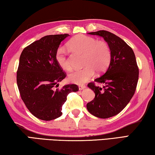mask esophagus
<instances>
[{
    "instance_id": "34e87169",
    "label": "esophagus",
    "mask_w": 155,
    "mask_h": 155,
    "mask_svg": "<svg viewBox=\"0 0 155 155\" xmlns=\"http://www.w3.org/2000/svg\"><path fill=\"white\" fill-rule=\"evenodd\" d=\"M85 88V85H78V89H79V90H82Z\"/></svg>"
}]
</instances>
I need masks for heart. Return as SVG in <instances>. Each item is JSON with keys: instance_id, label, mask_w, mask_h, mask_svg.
Returning <instances> with one entry per match:
<instances>
[{"instance_id": "1", "label": "heart", "mask_w": 155, "mask_h": 155, "mask_svg": "<svg viewBox=\"0 0 155 155\" xmlns=\"http://www.w3.org/2000/svg\"><path fill=\"white\" fill-rule=\"evenodd\" d=\"M68 46L84 54L83 65L85 67L74 70L69 75V80L72 83L78 85L86 83L93 77L95 71L98 73L104 72L111 62V48L105 41L78 35L69 41ZM55 57L57 64L63 70L70 71L72 69L68 52L64 47L57 48Z\"/></svg>"}]
</instances>
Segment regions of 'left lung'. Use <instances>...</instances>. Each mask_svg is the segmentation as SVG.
<instances>
[{"label":"left lung","instance_id":"1","mask_svg":"<svg viewBox=\"0 0 155 155\" xmlns=\"http://www.w3.org/2000/svg\"><path fill=\"white\" fill-rule=\"evenodd\" d=\"M103 37L111 48V59L107 71L87 86L95 98L87 104L88 111L99 118H108L124 109L134 95L139 78V68L133 49L125 41L107 31L89 33ZM95 82L103 84V88Z\"/></svg>","mask_w":155,"mask_h":155}]
</instances>
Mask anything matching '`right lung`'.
Instances as JSON below:
<instances>
[{
    "instance_id": "1",
    "label": "right lung",
    "mask_w": 155,
    "mask_h": 155,
    "mask_svg": "<svg viewBox=\"0 0 155 155\" xmlns=\"http://www.w3.org/2000/svg\"><path fill=\"white\" fill-rule=\"evenodd\" d=\"M68 34L50 35L25 47L20 57L17 85L27 108L37 118L49 121L62 115L67 96L78 87L70 84L59 87L66 73L57 64L55 54Z\"/></svg>"
}]
</instances>
